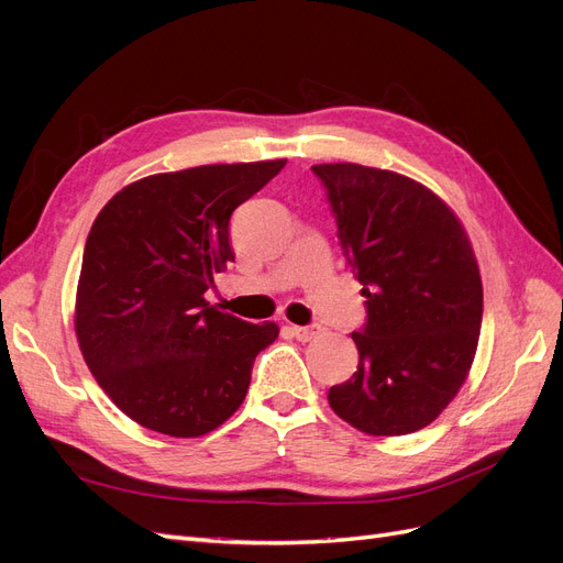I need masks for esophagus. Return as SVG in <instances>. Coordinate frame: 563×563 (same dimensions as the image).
I'll return each instance as SVG.
<instances>
[{"label":"esophagus","instance_id":"34e87169","mask_svg":"<svg viewBox=\"0 0 563 563\" xmlns=\"http://www.w3.org/2000/svg\"><path fill=\"white\" fill-rule=\"evenodd\" d=\"M291 333L300 343H310V340H314L321 333V327L319 323H310V327H291Z\"/></svg>","mask_w":563,"mask_h":563}]
</instances>
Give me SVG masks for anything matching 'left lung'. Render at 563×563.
I'll return each mask as SVG.
<instances>
[{
    "instance_id": "8db88e82",
    "label": "left lung",
    "mask_w": 563,
    "mask_h": 563,
    "mask_svg": "<svg viewBox=\"0 0 563 563\" xmlns=\"http://www.w3.org/2000/svg\"><path fill=\"white\" fill-rule=\"evenodd\" d=\"M338 242L364 284L360 366L329 389L333 411L373 437L430 424L463 387L484 291L463 225L428 187L360 164H317Z\"/></svg>"
}]
</instances>
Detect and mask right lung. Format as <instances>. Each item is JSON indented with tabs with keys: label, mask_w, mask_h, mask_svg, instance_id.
Here are the masks:
<instances>
[{
	"label": "right lung",
	"mask_w": 563,
	"mask_h": 563,
	"mask_svg": "<svg viewBox=\"0 0 563 563\" xmlns=\"http://www.w3.org/2000/svg\"><path fill=\"white\" fill-rule=\"evenodd\" d=\"M286 159L211 164L117 192L84 246L75 329L98 385L147 430L201 437L242 406L277 323L216 310L207 291L234 263L232 211Z\"/></svg>",
	"instance_id": "add662e5"
}]
</instances>
